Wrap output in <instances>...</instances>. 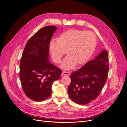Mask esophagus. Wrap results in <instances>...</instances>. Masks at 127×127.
<instances>
[{"mask_svg": "<svg viewBox=\"0 0 127 127\" xmlns=\"http://www.w3.org/2000/svg\"><path fill=\"white\" fill-rule=\"evenodd\" d=\"M62 75H64V76H69V75H70V73L69 72L63 71L62 72Z\"/></svg>", "mask_w": 127, "mask_h": 127, "instance_id": "1", "label": "esophagus"}]
</instances>
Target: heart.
Returning a JSON list of instances; mask_svg holds the SVG:
<instances>
[{
	"label": "heart",
	"mask_w": 127,
	"mask_h": 127,
	"mask_svg": "<svg viewBox=\"0 0 127 127\" xmlns=\"http://www.w3.org/2000/svg\"><path fill=\"white\" fill-rule=\"evenodd\" d=\"M96 44V36L92 32L70 29L61 33L56 41L52 40L49 49L52 58L56 63L61 62L65 52L68 56L61 67L64 70H70L75 64L85 63L92 55Z\"/></svg>",
	"instance_id": "1"
}]
</instances>
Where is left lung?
I'll return each mask as SVG.
<instances>
[{"instance_id": "obj_1", "label": "left lung", "mask_w": 127, "mask_h": 127, "mask_svg": "<svg viewBox=\"0 0 127 127\" xmlns=\"http://www.w3.org/2000/svg\"><path fill=\"white\" fill-rule=\"evenodd\" d=\"M108 70V52L104 49L95 59L71 74V82L68 89L71 99L79 105L95 100L106 83Z\"/></svg>"}]
</instances>
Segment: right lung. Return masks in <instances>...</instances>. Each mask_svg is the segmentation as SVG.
<instances>
[{"label":"right lung","instance_id":"add662e5","mask_svg":"<svg viewBox=\"0 0 127 127\" xmlns=\"http://www.w3.org/2000/svg\"><path fill=\"white\" fill-rule=\"evenodd\" d=\"M55 26H47L36 32L27 42L20 63V78L28 97L35 101L46 99L52 94L53 82L62 71L49 61V44Z\"/></svg>","mask_w":127,"mask_h":127}]
</instances>
